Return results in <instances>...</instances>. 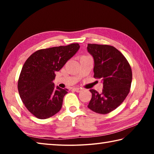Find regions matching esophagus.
<instances>
[{
    "mask_svg": "<svg viewBox=\"0 0 154 154\" xmlns=\"http://www.w3.org/2000/svg\"><path fill=\"white\" fill-rule=\"evenodd\" d=\"M73 89H74V90L75 91V92H82V91L83 90V89H82V88H74Z\"/></svg>",
    "mask_w": 154,
    "mask_h": 154,
    "instance_id": "obj_1",
    "label": "esophagus"
}]
</instances>
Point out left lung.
Wrapping results in <instances>:
<instances>
[{"label": "left lung", "instance_id": "8db88e82", "mask_svg": "<svg viewBox=\"0 0 154 154\" xmlns=\"http://www.w3.org/2000/svg\"><path fill=\"white\" fill-rule=\"evenodd\" d=\"M88 51L94 62V77L101 79L102 93L90 90L92 98L88 107L96 113L106 114L123 103L130 92L132 70L120 51L113 46L88 44Z\"/></svg>", "mask_w": 154, "mask_h": 154}]
</instances>
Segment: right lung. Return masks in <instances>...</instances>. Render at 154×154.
<instances>
[{"label": "right lung", "mask_w": 154, "mask_h": 154, "mask_svg": "<svg viewBox=\"0 0 154 154\" xmlns=\"http://www.w3.org/2000/svg\"><path fill=\"white\" fill-rule=\"evenodd\" d=\"M79 48L78 43H72L39 49L25 62L18 80V92L26 107L36 118H49L61 109L68 89L55 87V73Z\"/></svg>", "instance_id": "1"}]
</instances>
